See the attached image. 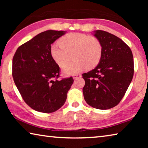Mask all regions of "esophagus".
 I'll list each match as a JSON object with an SVG mask.
<instances>
[{
	"mask_svg": "<svg viewBox=\"0 0 148 148\" xmlns=\"http://www.w3.org/2000/svg\"><path fill=\"white\" fill-rule=\"evenodd\" d=\"M72 77H73L74 79H76V78H78V77H82V76H81V74H73V75H72Z\"/></svg>",
	"mask_w": 148,
	"mask_h": 148,
	"instance_id": "obj_1",
	"label": "esophagus"
}]
</instances>
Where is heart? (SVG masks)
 I'll list each match as a JSON object with an SVG mask.
<instances>
[{"mask_svg": "<svg viewBox=\"0 0 148 148\" xmlns=\"http://www.w3.org/2000/svg\"><path fill=\"white\" fill-rule=\"evenodd\" d=\"M59 44L51 45L50 53L59 66L68 63L72 56L75 59L62 69L64 74H76L86 68L94 69L101 61L102 47L96 37L77 32L69 33L59 40Z\"/></svg>", "mask_w": 148, "mask_h": 148, "instance_id": "heart-1", "label": "heart"}]
</instances>
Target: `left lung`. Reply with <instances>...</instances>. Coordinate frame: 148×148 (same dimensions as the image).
<instances>
[{
	"instance_id": "left-lung-1",
	"label": "left lung",
	"mask_w": 148,
	"mask_h": 148,
	"mask_svg": "<svg viewBox=\"0 0 148 148\" xmlns=\"http://www.w3.org/2000/svg\"><path fill=\"white\" fill-rule=\"evenodd\" d=\"M94 32L102 44V54L99 64L82 74L86 82L83 93L89 106L107 110L119 103L131 84L133 56L130 47L117 36L101 30Z\"/></svg>"
}]
</instances>
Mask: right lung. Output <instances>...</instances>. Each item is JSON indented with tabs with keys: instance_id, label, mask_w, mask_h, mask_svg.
<instances>
[{
	"instance_id": "add662e5",
	"label": "right lung",
	"mask_w": 148,
	"mask_h": 148,
	"mask_svg": "<svg viewBox=\"0 0 148 148\" xmlns=\"http://www.w3.org/2000/svg\"><path fill=\"white\" fill-rule=\"evenodd\" d=\"M66 32H42L20 46L14 56L15 84L26 104L36 111L52 113L59 110L74 82L72 77L57 80L60 69L50 53L51 45Z\"/></svg>"
}]
</instances>
